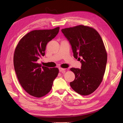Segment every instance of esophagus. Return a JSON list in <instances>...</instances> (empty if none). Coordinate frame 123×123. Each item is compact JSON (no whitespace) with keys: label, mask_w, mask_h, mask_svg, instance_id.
I'll return each mask as SVG.
<instances>
[{"label":"esophagus","mask_w":123,"mask_h":123,"mask_svg":"<svg viewBox=\"0 0 123 123\" xmlns=\"http://www.w3.org/2000/svg\"><path fill=\"white\" fill-rule=\"evenodd\" d=\"M65 70H66V69L62 68H59V71H60V72H62V73H64V72H65Z\"/></svg>","instance_id":"obj_1"}]
</instances>
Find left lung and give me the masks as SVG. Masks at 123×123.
<instances>
[{"label":"left lung","instance_id":"left-lung-1","mask_svg":"<svg viewBox=\"0 0 123 123\" xmlns=\"http://www.w3.org/2000/svg\"><path fill=\"white\" fill-rule=\"evenodd\" d=\"M61 31L71 44L74 57L82 64L81 69H70L75 74L70 86L81 95H90L98 88L105 74L107 54L103 40L88 26L80 25Z\"/></svg>","mask_w":123,"mask_h":123}]
</instances>
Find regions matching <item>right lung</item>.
Instances as JSON below:
<instances>
[{
    "label": "right lung",
    "mask_w": 123,
    "mask_h": 123,
    "mask_svg": "<svg viewBox=\"0 0 123 123\" xmlns=\"http://www.w3.org/2000/svg\"><path fill=\"white\" fill-rule=\"evenodd\" d=\"M60 27L34 30L20 39L14 54V66L19 82L30 95L41 98L50 91L59 74L57 68H49L37 63L45 55L46 44L55 37Z\"/></svg>",
    "instance_id": "obj_1"
}]
</instances>
